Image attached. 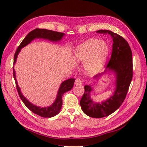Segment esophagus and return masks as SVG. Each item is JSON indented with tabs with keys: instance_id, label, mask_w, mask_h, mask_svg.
<instances>
[{
	"instance_id": "obj_1",
	"label": "esophagus",
	"mask_w": 147,
	"mask_h": 147,
	"mask_svg": "<svg viewBox=\"0 0 147 147\" xmlns=\"http://www.w3.org/2000/svg\"><path fill=\"white\" fill-rule=\"evenodd\" d=\"M75 84L76 86H80L82 84V81L80 79H76V81H75Z\"/></svg>"
}]
</instances>
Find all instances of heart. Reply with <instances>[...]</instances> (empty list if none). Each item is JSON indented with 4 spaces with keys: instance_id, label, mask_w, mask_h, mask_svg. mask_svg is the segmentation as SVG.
<instances>
[{
    "instance_id": "heart-1",
    "label": "heart",
    "mask_w": 147,
    "mask_h": 147,
    "mask_svg": "<svg viewBox=\"0 0 147 147\" xmlns=\"http://www.w3.org/2000/svg\"><path fill=\"white\" fill-rule=\"evenodd\" d=\"M109 53V46L105 41L90 39L76 48L73 58L76 63L85 62L84 67L88 73L95 74L106 64Z\"/></svg>"
}]
</instances>
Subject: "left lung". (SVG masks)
Segmentation results:
<instances>
[{"label":"left lung","instance_id":"left-lung-1","mask_svg":"<svg viewBox=\"0 0 147 147\" xmlns=\"http://www.w3.org/2000/svg\"><path fill=\"white\" fill-rule=\"evenodd\" d=\"M97 33L109 34L112 38L113 45L111 57L105 71L96 76L94 79H98L107 72H113L116 78L115 88L112 95L107 100L95 102L90 96V92L93 90L92 85H86L85 92L80 104L82 111L86 115L100 118L112 114L123 103L132 81V59L130 46L123 37L108 30H99Z\"/></svg>","mask_w":147,"mask_h":147}]
</instances>
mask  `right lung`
Listing matches in <instances>:
<instances>
[{"label":"right lung","mask_w":147,"mask_h":147,"mask_svg":"<svg viewBox=\"0 0 147 147\" xmlns=\"http://www.w3.org/2000/svg\"><path fill=\"white\" fill-rule=\"evenodd\" d=\"M65 35V34L63 33H59V32L51 31V30H47L45 29H35L33 31L30 32L28 35L26 36L25 39L23 40L21 43L20 44L18 47L17 51L15 53L14 56V64L17 61V56L19 55V52L21 51L22 48L25 47L28 44H29L31 42L35 39H47L49 41L53 42H57L61 41L62 37ZM13 77L15 78L16 87H17V92L19 93V97L25 104V105L27 106L28 109L31 110L32 112L35 113L37 115H39L43 118H51L53 117L57 114L59 113L62 106V96L66 92L69 91L70 90L73 88L76 79L74 78H69V79L66 80L65 81L62 82L61 85L59 86V90H58L57 97L53 104L51 106L48 107L41 108L39 106H37L34 104H31L25 96L23 95L22 92H21L19 86H18V83L16 79L15 71L13 67Z\"/></svg>","instance_id":"1"}]
</instances>
